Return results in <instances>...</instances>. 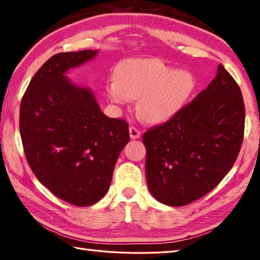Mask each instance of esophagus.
I'll use <instances>...</instances> for the list:
<instances>
[{"label":"esophagus","mask_w":260,"mask_h":260,"mask_svg":"<svg viewBox=\"0 0 260 260\" xmlns=\"http://www.w3.org/2000/svg\"><path fill=\"white\" fill-rule=\"evenodd\" d=\"M129 135H131V138L132 139H139L140 136H141V132L136 128V127H134V126H131L129 127Z\"/></svg>","instance_id":"esophagus-1"}]
</instances>
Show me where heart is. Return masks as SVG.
I'll return each instance as SVG.
<instances>
[{"mask_svg":"<svg viewBox=\"0 0 260 260\" xmlns=\"http://www.w3.org/2000/svg\"><path fill=\"white\" fill-rule=\"evenodd\" d=\"M192 74L174 70L155 58H132L121 61L116 78L108 81L109 99L127 104L139 99L138 111L149 122H162L173 117L195 89Z\"/></svg>","mask_w":260,"mask_h":260,"instance_id":"b5f03b06","label":"heart"}]
</instances>
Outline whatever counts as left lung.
I'll list each match as a JSON object with an SVG mask.
<instances>
[{
	"label": "left lung",
	"instance_id": "1",
	"mask_svg": "<svg viewBox=\"0 0 260 260\" xmlns=\"http://www.w3.org/2000/svg\"><path fill=\"white\" fill-rule=\"evenodd\" d=\"M244 121L240 87L219 64L206 89L143 134L152 196L162 204L182 206L217 187L239 156Z\"/></svg>",
	"mask_w": 260,
	"mask_h": 260
}]
</instances>
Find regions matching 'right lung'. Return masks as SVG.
<instances>
[{
	"label": "right lung",
	"instance_id": "1",
	"mask_svg": "<svg viewBox=\"0 0 260 260\" xmlns=\"http://www.w3.org/2000/svg\"><path fill=\"white\" fill-rule=\"evenodd\" d=\"M96 52L50 57L20 103L19 131L29 167L55 196L77 206L95 204L107 193L118 156L129 141L126 120L105 116L89 89L64 76Z\"/></svg>",
	"mask_w": 260,
	"mask_h": 260
}]
</instances>
